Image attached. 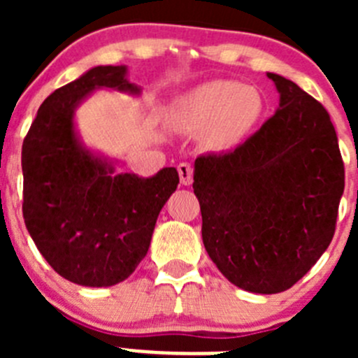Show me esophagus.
Returning <instances> with one entry per match:
<instances>
[{
	"mask_svg": "<svg viewBox=\"0 0 358 358\" xmlns=\"http://www.w3.org/2000/svg\"><path fill=\"white\" fill-rule=\"evenodd\" d=\"M178 175H180V182H182V185H190L194 178V168L189 164V162H180Z\"/></svg>",
	"mask_w": 358,
	"mask_h": 358,
	"instance_id": "1",
	"label": "esophagus"
}]
</instances>
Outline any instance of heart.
I'll use <instances>...</instances> for the list:
<instances>
[{
  "instance_id": "heart-1",
  "label": "heart",
  "mask_w": 358,
  "mask_h": 358,
  "mask_svg": "<svg viewBox=\"0 0 358 358\" xmlns=\"http://www.w3.org/2000/svg\"><path fill=\"white\" fill-rule=\"evenodd\" d=\"M265 100L255 86L234 79H216L180 100L176 119L192 131L208 128V142L218 149L237 145L259 124Z\"/></svg>"
}]
</instances>
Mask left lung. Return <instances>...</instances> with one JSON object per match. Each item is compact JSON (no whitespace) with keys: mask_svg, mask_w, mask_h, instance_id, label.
<instances>
[{"mask_svg":"<svg viewBox=\"0 0 358 358\" xmlns=\"http://www.w3.org/2000/svg\"><path fill=\"white\" fill-rule=\"evenodd\" d=\"M280 109L244 143L196 159L202 243L241 289L294 286L336 230L345 164L329 112L296 83L268 72Z\"/></svg>","mask_w":358,"mask_h":358,"instance_id":"1","label":"left lung"}]
</instances>
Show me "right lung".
<instances>
[{"mask_svg": "<svg viewBox=\"0 0 358 358\" xmlns=\"http://www.w3.org/2000/svg\"><path fill=\"white\" fill-rule=\"evenodd\" d=\"M138 93L124 66H99L39 107L22 145L24 222L39 252L64 279L107 287L128 279L150 246L159 211L178 187L175 168L152 178L114 168L83 149L74 107L95 88Z\"/></svg>", "mask_w": 358, "mask_h": 358, "instance_id": "1", "label": "right lung"}]
</instances>
